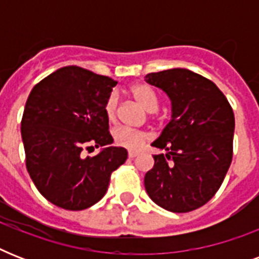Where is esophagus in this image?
<instances>
[{
	"label": "esophagus",
	"mask_w": 259,
	"mask_h": 259,
	"mask_svg": "<svg viewBox=\"0 0 259 259\" xmlns=\"http://www.w3.org/2000/svg\"><path fill=\"white\" fill-rule=\"evenodd\" d=\"M138 154H140L138 152H133V150H130L129 153H127V156H129L130 158H134V157H137Z\"/></svg>",
	"instance_id": "1"
}]
</instances>
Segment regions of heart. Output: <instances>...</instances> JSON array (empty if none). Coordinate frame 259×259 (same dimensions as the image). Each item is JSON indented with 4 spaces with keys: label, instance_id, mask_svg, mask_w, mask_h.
<instances>
[{
    "label": "heart",
    "instance_id": "obj_1",
    "mask_svg": "<svg viewBox=\"0 0 259 259\" xmlns=\"http://www.w3.org/2000/svg\"><path fill=\"white\" fill-rule=\"evenodd\" d=\"M130 94L140 105L148 111H156L160 105L157 94L150 86L146 84H134L130 87ZM105 115L109 122L117 121L118 115V97L117 94H110L103 106ZM113 138L115 145L127 150H140L150 140V134L142 130H132L127 127H118L114 130Z\"/></svg>",
    "mask_w": 259,
    "mask_h": 259
}]
</instances>
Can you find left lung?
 <instances>
[{"label": "left lung", "instance_id": "8db88e82", "mask_svg": "<svg viewBox=\"0 0 259 259\" xmlns=\"http://www.w3.org/2000/svg\"><path fill=\"white\" fill-rule=\"evenodd\" d=\"M145 80L172 101V119L152 144L168 153L153 156L145 189L162 208L189 212L212 199L229 170L233 107L215 83L185 68L152 72Z\"/></svg>", "mask_w": 259, "mask_h": 259}]
</instances>
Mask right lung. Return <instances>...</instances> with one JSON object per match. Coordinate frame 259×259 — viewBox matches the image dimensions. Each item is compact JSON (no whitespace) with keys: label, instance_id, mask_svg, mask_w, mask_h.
I'll list each match as a JSON object with an SVG mask.
<instances>
[{"label":"right lung","instance_id":"right-lung-1","mask_svg":"<svg viewBox=\"0 0 259 259\" xmlns=\"http://www.w3.org/2000/svg\"><path fill=\"white\" fill-rule=\"evenodd\" d=\"M117 84L80 67H63L30 91L21 119L25 164L38 192L60 208L86 209L105 196L127 150L113 144L105 102Z\"/></svg>","mask_w":259,"mask_h":259}]
</instances>
